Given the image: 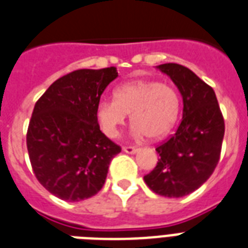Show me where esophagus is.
<instances>
[{
    "label": "esophagus",
    "mask_w": 248,
    "mask_h": 248,
    "mask_svg": "<svg viewBox=\"0 0 248 248\" xmlns=\"http://www.w3.org/2000/svg\"><path fill=\"white\" fill-rule=\"evenodd\" d=\"M139 151V148L136 147H124V152H126V153H128V155H135L136 152Z\"/></svg>",
    "instance_id": "34e87169"
}]
</instances>
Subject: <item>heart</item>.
Segmentation results:
<instances>
[{"instance_id":"1","label":"heart","mask_w":248,"mask_h":248,"mask_svg":"<svg viewBox=\"0 0 248 248\" xmlns=\"http://www.w3.org/2000/svg\"><path fill=\"white\" fill-rule=\"evenodd\" d=\"M179 113L180 96L176 90L147 79L122 83L114 91V99H104L96 107L99 124L109 138L117 136L130 114L134 135L161 139L176 124Z\"/></svg>"}]
</instances>
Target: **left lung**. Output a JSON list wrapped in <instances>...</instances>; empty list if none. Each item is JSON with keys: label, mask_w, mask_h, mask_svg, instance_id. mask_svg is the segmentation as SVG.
<instances>
[{"label": "left lung", "mask_w": 248, "mask_h": 248, "mask_svg": "<svg viewBox=\"0 0 248 248\" xmlns=\"http://www.w3.org/2000/svg\"><path fill=\"white\" fill-rule=\"evenodd\" d=\"M183 96V118L176 132L155 148L157 166L144 176L151 190L179 198L198 189L219 163L225 124L211 86L184 65L161 64Z\"/></svg>", "instance_id": "1"}]
</instances>
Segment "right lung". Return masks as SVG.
<instances>
[{
	"instance_id": "obj_1",
	"label": "right lung",
	"mask_w": 248,
	"mask_h": 248,
	"mask_svg": "<svg viewBox=\"0 0 248 248\" xmlns=\"http://www.w3.org/2000/svg\"><path fill=\"white\" fill-rule=\"evenodd\" d=\"M114 67L78 69L56 79L37 100L27 131L33 172L58 198L78 202L95 196L121 147L100 131L96 107Z\"/></svg>"
}]
</instances>
